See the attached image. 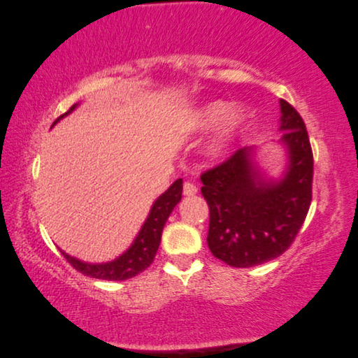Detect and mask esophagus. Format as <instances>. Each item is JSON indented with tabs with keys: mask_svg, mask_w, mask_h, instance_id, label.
Returning <instances> with one entry per match:
<instances>
[{
	"mask_svg": "<svg viewBox=\"0 0 358 358\" xmlns=\"http://www.w3.org/2000/svg\"><path fill=\"white\" fill-rule=\"evenodd\" d=\"M184 195L185 196H193V195H196V192H198V187L195 185V184H192V182H184Z\"/></svg>",
	"mask_w": 358,
	"mask_h": 358,
	"instance_id": "esophagus-1",
	"label": "esophagus"
}]
</instances>
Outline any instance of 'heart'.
Returning <instances> with one entry per match:
<instances>
[{"mask_svg": "<svg viewBox=\"0 0 358 358\" xmlns=\"http://www.w3.org/2000/svg\"><path fill=\"white\" fill-rule=\"evenodd\" d=\"M230 114V104L225 101H214L204 106L200 114H198V125L203 128H210L219 125L220 122L225 120V117ZM250 122V114L245 109H236L233 110L230 117L227 119V124L224 131H222L217 143L213 145V154H222L228 145V143L241 133Z\"/></svg>", "mask_w": 358, "mask_h": 358, "instance_id": "b5f03b06", "label": "heart"}]
</instances>
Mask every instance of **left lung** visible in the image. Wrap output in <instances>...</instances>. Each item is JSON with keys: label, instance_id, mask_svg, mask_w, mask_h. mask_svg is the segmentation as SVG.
Instances as JSON below:
<instances>
[{"label": "left lung", "instance_id": "8db88e82", "mask_svg": "<svg viewBox=\"0 0 358 358\" xmlns=\"http://www.w3.org/2000/svg\"><path fill=\"white\" fill-rule=\"evenodd\" d=\"M280 141L289 154L282 179H263L248 148L201 174V193L209 206V250L234 268L282 255L311 206L314 160L306 125L285 99H280Z\"/></svg>", "mask_w": 358, "mask_h": 358}]
</instances>
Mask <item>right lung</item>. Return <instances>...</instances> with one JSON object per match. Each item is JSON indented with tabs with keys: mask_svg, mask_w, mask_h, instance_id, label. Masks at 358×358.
Returning a JSON list of instances; mask_svg holds the SVG:
<instances>
[{
	"mask_svg": "<svg viewBox=\"0 0 358 358\" xmlns=\"http://www.w3.org/2000/svg\"><path fill=\"white\" fill-rule=\"evenodd\" d=\"M76 106H78V104H74V106L69 108L68 113L58 117L54 122V125L62 119V117L71 113ZM180 198H182V179H178L174 180V184L169 187L163 195L157 198V201L150 209L148 220L144 222V225L138 233L131 248L114 262L85 263L74 259L71 255L64 254L63 250L62 254L69 265L74 269H78L79 273L85 274V276L104 280H125L134 278L136 274L143 273L145 268H149L150 263L154 262L158 245H160L163 227H165L169 214L173 213L176 204L180 201Z\"/></svg>",
	"mask_w": 358,
	"mask_h": 358,
	"instance_id": "obj_1",
	"label": "right lung"
}]
</instances>
